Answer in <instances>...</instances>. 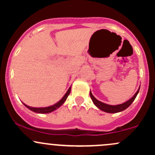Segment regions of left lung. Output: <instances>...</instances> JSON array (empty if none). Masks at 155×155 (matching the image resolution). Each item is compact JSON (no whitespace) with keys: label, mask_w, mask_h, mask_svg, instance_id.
Masks as SVG:
<instances>
[{"label":"left lung","mask_w":155,"mask_h":155,"mask_svg":"<svg viewBox=\"0 0 155 155\" xmlns=\"http://www.w3.org/2000/svg\"><path fill=\"white\" fill-rule=\"evenodd\" d=\"M139 90H140V87L138 88V90H137L136 94H135V95H133L130 100L123 103V104H120V105H116V106H112V105L104 104V103L101 102V101L97 100V99H96L93 96V95L92 94L91 91L90 92V97H91L92 102L94 103V104H95V106L99 108V109H101V111L107 112V113H117V112L124 111V110H125L126 108H128L129 106H130L131 104H132L133 101H134L135 99H136V96L138 95V92H139Z\"/></svg>","instance_id":"left-lung-1"}]
</instances>
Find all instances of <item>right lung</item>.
Instances as JSON below:
<instances>
[{"instance_id":"add662e5","label":"right lung","mask_w":155,"mask_h":155,"mask_svg":"<svg viewBox=\"0 0 155 155\" xmlns=\"http://www.w3.org/2000/svg\"><path fill=\"white\" fill-rule=\"evenodd\" d=\"M71 87H70L68 90V91L66 92V93L65 94V95L63 96V98H62L61 100H60V101H58L57 104L52 105V106H48V107H44V108H35V107H31V106H27V105L25 104H24L25 106L26 107L28 108V109L31 110L32 111L35 112V113H39V114L50 113V112L54 111V110L57 109V108H59L60 106H61L62 105L65 103V101H66L68 96L69 95V94H70V92H71Z\"/></svg>"}]
</instances>
